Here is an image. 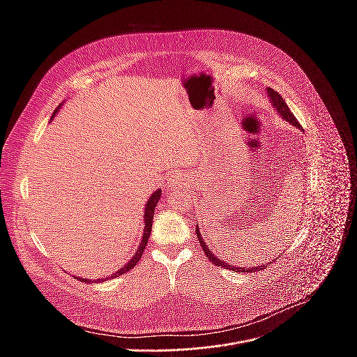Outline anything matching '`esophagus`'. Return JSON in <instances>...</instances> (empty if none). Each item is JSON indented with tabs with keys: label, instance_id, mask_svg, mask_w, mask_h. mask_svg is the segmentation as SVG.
I'll use <instances>...</instances> for the list:
<instances>
[{
	"label": "esophagus",
	"instance_id": "1",
	"mask_svg": "<svg viewBox=\"0 0 357 357\" xmlns=\"http://www.w3.org/2000/svg\"><path fill=\"white\" fill-rule=\"evenodd\" d=\"M189 183H190L189 178L183 174H174L167 181V186L169 189H182L183 186H188Z\"/></svg>",
	"mask_w": 357,
	"mask_h": 357
}]
</instances>
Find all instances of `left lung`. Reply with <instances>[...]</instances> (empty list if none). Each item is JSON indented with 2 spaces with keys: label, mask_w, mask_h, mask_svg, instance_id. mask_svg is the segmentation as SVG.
I'll list each match as a JSON object with an SVG mask.
<instances>
[{
  "label": "left lung",
  "mask_w": 357,
  "mask_h": 357,
  "mask_svg": "<svg viewBox=\"0 0 357 357\" xmlns=\"http://www.w3.org/2000/svg\"><path fill=\"white\" fill-rule=\"evenodd\" d=\"M267 93H268V97H270V100H271V106L277 110V113H278L285 121H288L289 124H292V126H295V127H298V128H302L301 124L298 123V120L295 119V116H294V114L291 113V110L288 109V106H287V103L284 101V98L281 97V94H280L278 91H275L274 89H270V87L267 89ZM196 236H197V238H199V243H200L203 251H205V254H206V257H208L215 266H220V267H223V268H227V270H231V271H236V273H254V271H260V270H264V268H266L264 264H263V266H259V267H248V268L230 266V264L222 261L220 259H218V257L215 256V252H212V250L208 247V244L205 243V240L202 238L200 230H199L197 226H196Z\"/></svg>",
  "instance_id": "8db88e82"
}]
</instances>
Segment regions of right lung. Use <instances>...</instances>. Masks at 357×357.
<instances>
[{"instance_id": "1", "label": "right lung", "mask_w": 357, "mask_h": 357, "mask_svg": "<svg viewBox=\"0 0 357 357\" xmlns=\"http://www.w3.org/2000/svg\"><path fill=\"white\" fill-rule=\"evenodd\" d=\"M62 106V105H61ZM59 106V107H61ZM59 107L54 112V116L59 112ZM52 116V117H54ZM160 197H161V190L158 189V190H155L154 193L151 195V197L148 199V202H146V206H145V212H144V223H145V226H144V234H142V240H141V243L138 244V248H137V251H135V254H134V257L124 266V267H121L117 273H114V274H112L110 277H106V278H101V280H97V281H100V282H103V281H106V280H110V278H116V277H119V275H123V274H126L127 271H130V270H132L135 266H137V263L139 261V259L142 257V252H144V250H145V245H146V243H148V238H149V234H151V227H152V218H154V211H155V206L158 205V200H160ZM79 281H82V282H90V280H87V278H79V277H76Z\"/></svg>"}]
</instances>
